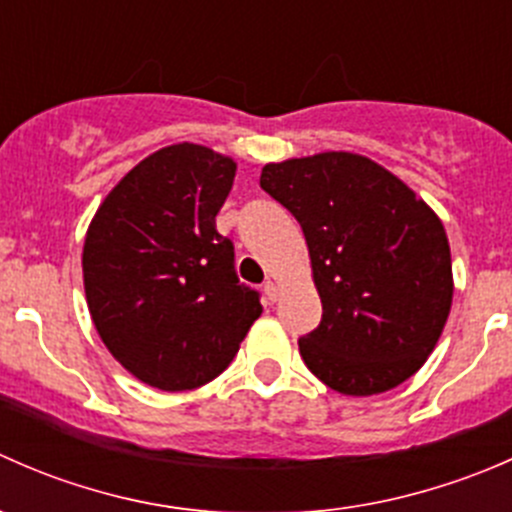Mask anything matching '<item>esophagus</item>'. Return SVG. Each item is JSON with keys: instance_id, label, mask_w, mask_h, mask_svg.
Segmentation results:
<instances>
[{"instance_id": "34e87169", "label": "esophagus", "mask_w": 512, "mask_h": 512, "mask_svg": "<svg viewBox=\"0 0 512 512\" xmlns=\"http://www.w3.org/2000/svg\"><path fill=\"white\" fill-rule=\"evenodd\" d=\"M265 297L270 299V302H277V297H280V289H277L275 282H265Z\"/></svg>"}]
</instances>
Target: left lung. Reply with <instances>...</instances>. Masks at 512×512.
<instances>
[{
    "mask_svg": "<svg viewBox=\"0 0 512 512\" xmlns=\"http://www.w3.org/2000/svg\"><path fill=\"white\" fill-rule=\"evenodd\" d=\"M260 185L302 225L322 322L299 339L307 369L344 396L404 384L453 302L441 218L384 165L347 151L267 163Z\"/></svg>",
    "mask_w": 512,
    "mask_h": 512,
    "instance_id": "8db88e82",
    "label": "left lung"
}]
</instances>
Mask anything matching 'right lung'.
<instances>
[{"instance_id": "obj_1", "label": "right lung", "mask_w": 512, "mask_h": 512, "mask_svg": "<svg viewBox=\"0 0 512 512\" xmlns=\"http://www.w3.org/2000/svg\"><path fill=\"white\" fill-rule=\"evenodd\" d=\"M235 170L198 143L160 148L113 185L86 230L81 265L98 337L153 389L208 384L262 314L215 227Z\"/></svg>"}]
</instances>
